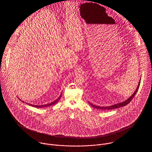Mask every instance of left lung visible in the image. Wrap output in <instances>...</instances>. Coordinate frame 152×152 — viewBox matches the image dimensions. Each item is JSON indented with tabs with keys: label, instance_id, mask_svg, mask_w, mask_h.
Listing matches in <instances>:
<instances>
[{
	"label": "left lung",
	"instance_id": "1",
	"mask_svg": "<svg viewBox=\"0 0 152 152\" xmlns=\"http://www.w3.org/2000/svg\"><path fill=\"white\" fill-rule=\"evenodd\" d=\"M140 82H141V80H140L139 83H138V84L137 87V89H136L135 92H134V94H132L130 97L129 99H128L126 100H125L124 102H120V103H118V104H115L113 105H112V106H109V107H99V106H97V105H94V104H92V103H89L91 104V105H92L93 107H94L95 108L99 109H101V110H111V109H114L118 108H120L121 107H124V106H125L127 104H128L130 101L132 100V99H133V97L135 96V95L136 94L137 92L138 91V89L140 87Z\"/></svg>",
	"mask_w": 152,
	"mask_h": 152
}]
</instances>
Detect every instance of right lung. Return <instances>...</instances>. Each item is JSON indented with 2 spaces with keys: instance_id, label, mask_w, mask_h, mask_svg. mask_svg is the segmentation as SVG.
Wrapping results in <instances>:
<instances>
[{
  "instance_id": "obj_1",
  "label": "right lung",
  "mask_w": 152,
  "mask_h": 152,
  "mask_svg": "<svg viewBox=\"0 0 152 152\" xmlns=\"http://www.w3.org/2000/svg\"><path fill=\"white\" fill-rule=\"evenodd\" d=\"M61 96L58 98V99H56L55 101H53V102H52L50 104H45V105H32V104H28L29 105H31L32 107H35V108H43V107H49V106H51L52 105H54L56 103L58 102V101L60 100V99L61 98Z\"/></svg>"
}]
</instances>
